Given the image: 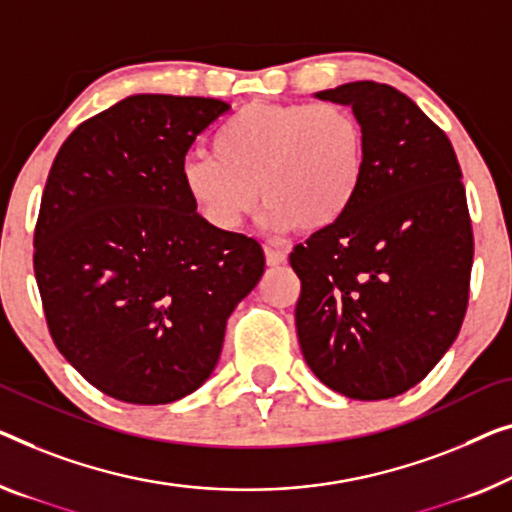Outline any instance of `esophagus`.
Returning <instances> with one entry per match:
<instances>
[{"label":"esophagus","instance_id":"34e87169","mask_svg":"<svg viewBox=\"0 0 512 512\" xmlns=\"http://www.w3.org/2000/svg\"><path fill=\"white\" fill-rule=\"evenodd\" d=\"M264 255H266V264H269V266H280V264L287 262V253H285V250H278V248L266 246V248H264Z\"/></svg>","mask_w":512,"mask_h":512}]
</instances>
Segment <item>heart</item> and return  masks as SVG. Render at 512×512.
Wrapping results in <instances>:
<instances>
[{"mask_svg": "<svg viewBox=\"0 0 512 512\" xmlns=\"http://www.w3.org/2000/svg\"><path fill=\"white\" fill-rule=\"evenodd\" d=\"M190 154L181 181L195 211L218 232H236L259 200L271 230L317 234L338 225L361 190L368 135L340 103L255 101Z\"/></svg>", "mask_w": 512, "mask_h": 512, "instance_id": "1", "label": "heart"}]
</instances>
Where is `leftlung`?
Masks as SVG:
<instances>
[{
    "mask_svg": "<svg viewBox=\"0 0 512 512\" xmlns=\"http://www.w3.org/2000/svg\"><path fill=\"white\" fill-rule=\"evenodd\" d=\"M352 105L368 160L352 209L289 255L305 363L335 393L395 398L416 386L460 333L474 230L453 144L391 85L326 89Z\"/></svg>",
    "mask_w": 512,
    "mask_h": 512,
    "instance_id": "1",
    "label": "left lung"
}]
</instances>
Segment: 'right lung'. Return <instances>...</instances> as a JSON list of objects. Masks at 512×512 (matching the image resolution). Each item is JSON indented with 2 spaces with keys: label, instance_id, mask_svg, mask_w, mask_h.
Returning <instances> with one entry per match:
<instances>
[{
  "label": "right lung",
  "instance_id": "add662e5",
  "mask_svg": "<svg viewBox=\"0 0 512 512\" xmlns=\"http://www.w3.org/2000/svg\"><path fill=\"white\" fill-rule=\"evenodd\" d=\"M230 105L137 94L61 144L34 230V276L57 349L114 400L167 404L216 368L227 317L264 273L255 239L195 211L181 165Z\"/></svg>",
  "mask_w": 512,
  "mask_h": 512
}]
</instances>
